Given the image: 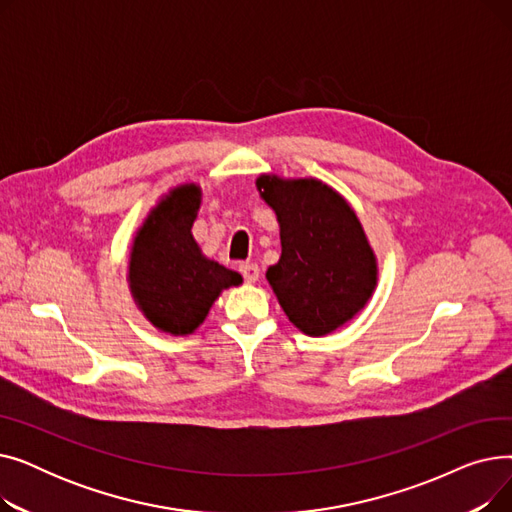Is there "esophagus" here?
I'll return each mask as SVG.
<instances>
[{
    "instance_id": "esophagus-1",
    "label": "esophagus",
    "mask_w": 512,
    "mask_h": 512,
    "mask_svg": "<svg viewBox=\"0 0 512 512\" xmlns=\"http://www.w3.org/2000/svg\"><path fill=\"white\" fill-rule=\"evenodd\" d=\"M240 274L245 276L249 284H255L259 280V265L257 263H242L240 265Z\"/></svg>"
}]
</instances>
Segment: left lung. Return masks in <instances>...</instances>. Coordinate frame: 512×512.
<instances>
[{
  "label": "left lung",
  "instance_id": "1",
  "mask_svg": "<svg viewBox=\"0 0 512 512\" xmlns=\"http://www.w3.org/2000/svg\"><path fill=\"white\" fill-rule=\"evenodd\" d=\"M255 186L280 226L282 255L265 278L282 311L307 336L336 332L367 305L380 276L355 209L311 176L261 174Z\"/></svg>",
  "mask_w": 512,
  "mask_h": 512
}]
</instances>
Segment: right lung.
Returning <instances> with one entry per match:
<instances>
[{
	"instance_id": "1",
	"label": "right lung",
	"mask_w": 512,
	"mask_h": 512,
	"mask_svg": "<svg viewBox=\"0 0 512 512\" xmlns=\"http://www.w3.org/2000/svg\"><path fill=\"white\" fill-rule=\"evenodd\" d=\"M201 201L197 182L170 188L132 236L130 297L155 330L170 336H191L220 294L242 284L238 272L209 259L193 236Z\"/></svg>"
}]
</instances>
